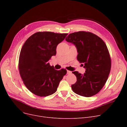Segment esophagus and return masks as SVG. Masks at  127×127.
<instances>
[{
    "instance_id": "34e87169",
    "label": "esophagus",
    "mask_w": 127,
    "mask_h": 127,
    "mask_svg": "<svg viewBox=\"0 0 127 127\" xmlns=\"http://www.w3.org/2000/svg\"><path fill=\"white\" fill-rule=\"evenodd\" d=\"M67 74H70L71 73V71H69V70H67Z\"/></svg>"
}]
</instances>
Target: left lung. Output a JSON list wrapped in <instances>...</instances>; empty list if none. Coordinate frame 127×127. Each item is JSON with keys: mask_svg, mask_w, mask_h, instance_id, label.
<instances>
[{"mask_svg": "<svg viewBox=\"0 0 127 127\" xmlns=\"http://www.w3.org/2000/svg\"><path fill=\"white\" fill-rule=\"evenodd\" d=\"M66 41L76 45L77 60L84 64L85 72L72 73L77 77L71 85L76 94L90 97L95 95L105 85L111 68V59L105 43L97 35L90 32L79 31L69 34Z\"/></svg>", "mask_w": 127, "mask_h": 127, "instance_id": "1", "label": "left lung"}]
</instances>
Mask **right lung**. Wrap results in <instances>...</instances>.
<instances>
[{
    "label": "right lung",
    "instance_id": "1",
    "mask_svg": "<svg viewBox=\"0 0 127 127\" xmlns=\"http://www.w3.org/2000/svg\"><path fill=\"white\" fill-rule=\"evenodd\" d=\"M68 33L37 32L26 40L20 52L18 69L23 83L31 93L46 97L55 93L66 69L56 70L48 62L56 55L58 45Z\"/></svg>",
    "mask_w": 127,
    "mask_h": 127
}]
</instances>
